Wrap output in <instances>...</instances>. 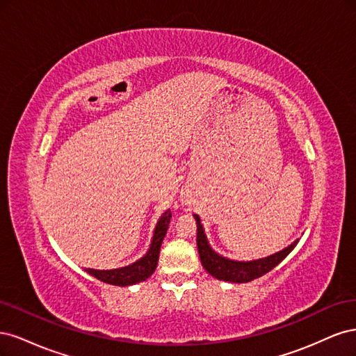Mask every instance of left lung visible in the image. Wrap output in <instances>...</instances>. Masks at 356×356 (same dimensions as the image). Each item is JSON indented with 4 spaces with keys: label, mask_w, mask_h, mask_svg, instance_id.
<instances>
[{
    "label": "left lung",
    "mask_w": 356,
    "mask_h": 356,
    "mask_svg": "<svg viewBox=\"0 0 356 356\" xmlns=\"http://www.w3.org/2000/svg\"><path fill=\"white\" fill-rule=\"evenodd\" d=\"M195 218L197 224V250H199L202 266L207 268L208 273H211L213 277L220 279V281L236 282V284L254 281V279L266 275L267 272H270L273 267H276L279 263H281L284 258L293 251V248L297 243L294 242L293 245L285 248L284 251L267 258H261V260L246 261V263L233 261V260H229V258L218 255L217 252H213L211 250V246L207 241V236L203 233L199 215H195Z\"/></svg>",
    "instance_id": "1"
}]
</instances>
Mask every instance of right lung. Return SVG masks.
<instances>
[{"instance_id": "1", "label": "right lung", "mask_w": 356, "mask_h": 356, "mask_svg": "<svg viewBox=\"0 0 356 356\" xmlns=\"http://www.w3.org/2000/svg\"><path fill=\"white\" fill-rule=\"evenodd\" d=\"M170 217L172 213L168 211L163 213V217L159 220L157 227L154 230L152 246H149L147 255H144L141 260H138L136 263L127 267L115 268V270H93V268H88L86 272L98 279L101 282L117 285V286H127V285H134V284L145 281V279L152 276L153 272L156 270L160 246L168 232Z\"/></svg>"}]
</instances>
